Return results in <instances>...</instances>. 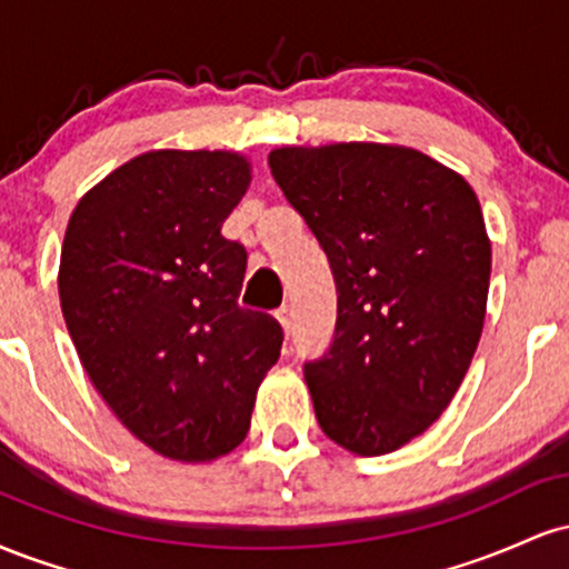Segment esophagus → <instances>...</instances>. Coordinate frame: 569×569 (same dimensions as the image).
<instances>
[{"label": "esophagus", "mask_w": 569, "mask_h": 569, "mask_svg": "<svg viewBox=\"0 0 569 569\" xmlns=\"http://www.w3.org/2000/svg\"><path fill=\"white\" fill-rule=\"evenodd\" d=\"M276 318L280 321V326H283L286 331H291V323H293V310L291 305H280L276 310Z\"/></svg>", "instance_id": "obj_1"}]
</instances>
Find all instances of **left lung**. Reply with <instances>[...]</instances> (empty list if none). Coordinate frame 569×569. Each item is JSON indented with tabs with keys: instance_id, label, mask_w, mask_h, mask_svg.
Returning <instances> with one entry per match:
<instances>
[{
	"instance_id": "8db88e82",
	"label": "left lung",
	"mask_w": 569,
	"mask_h": 569,
	"mask_svg": "<svg viewBox=\"0 0 569 569\" xmlns=\"http://www.w3.org/2000/svg\"><path fill=\"white\" fill-rule=\"evenodd\" d=\"M286 200L329 259L337 323L305 361L318 426L356 455H385L439 420L485 326L492 270L473 189L388 143L270 154Z\"/></svg>"
}]
</instances>
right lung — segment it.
<instances>
[{"label": "right lung", "instance_id": "obj_1", "mask_svg": "<svg viewBox=\"0 0 569 569\" xmlns=\"http://www.w3.org/2000/svg\"><path fill=\"white\" fill-rule=\"evenodd\" d=\"M232 152H147L77 202L63 321L90 382L136 439L202 462L246 439L283 329L238 305L248 253L221 224L246 194Z\"/></svg>", "mask_w": 569, "mask_h": 569}]
</instances>
